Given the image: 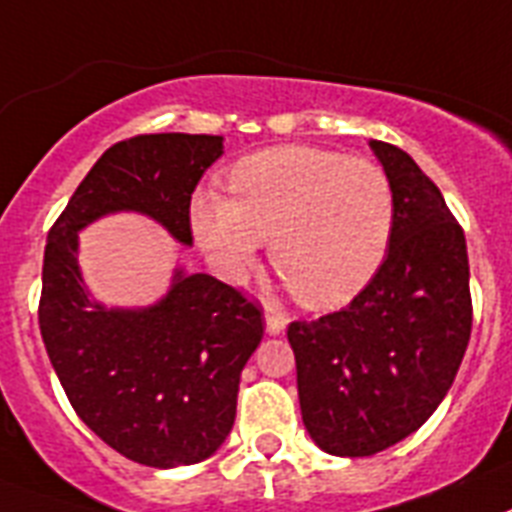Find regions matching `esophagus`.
Wrapping results in <instances>:
<instances>
[{
    "instance_id": "34e87169",
    "label": "esophagus",
    "mask_w": 512,
    "mask_h": 512,
    "mask_svg": "<svg viewBox=\"0 0 512 512\" xmlns=\"http://www.w3.org/2000/svg\"><path fill=\"white\" fill-rule=\"evenodd\" d=\"M264 322H266V332H269V335H280V332H285V327H287L285 316L274 314V311H266Z\"/></svg>"
}]
</instances>
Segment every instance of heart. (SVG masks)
Here are the masks:
<instances>
[{
    "mask_svg": "<svg viewBox=\"0 0 512 512\" xmlns=\"http://www.w3.org/2000/svg\"><path fill=\"white\" fill-rule=\"evenodd\" d=\"M230 198L196 190L190 227L219 272L238 280L261 240L287 290L308 308L353 301L379 272L395 193L387 172L366 156L319 146H272L243 156L227 175Z\"/></svg>",
    "mask_w": 512,
    "mask_h": 512,
    "instance_id": "1",
    "label": "heart"
}]
</instances>
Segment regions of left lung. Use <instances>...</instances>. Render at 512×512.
<instances>
[{"instance_id":"1","label":"left lung","mask_w":512,"mask_h":512,"mask_svg":"<svg viewBox=\"0 0 512 512\" xmlns=\"http://www.w3.org/2000/svg\"><path fill=\"white\" fill-rule=\"evenodd\" d=\"M371 149L395 193L387 259L350 306L287 327L303 424L342 458L382 453L437 411L474 322L463 227L403 149Z\"/></svg>"}]
</instances>
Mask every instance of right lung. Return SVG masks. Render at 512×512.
<instances>
[{
	"mask_svg": "<svg viewBox=\"0 0 512 512\" xmlns=\"http://www.w3.org/2000/svg\"><path fill=\"white\" fill-rule=\"evenodd\" d=\"M222 135L151 133L101 154L49 230L38 327L67 400L112 450L151 468L217 453L235 424L240 371L264 337L256 303L211 274L175 269L149 308H104L78 269V232L138 211L193 243L190 193Z\"/></svg>",
	"mask_w": 512,
	"mask_h": 512,
	"instance_id": "1",
	"label": "right lung"
}]
</instances>
